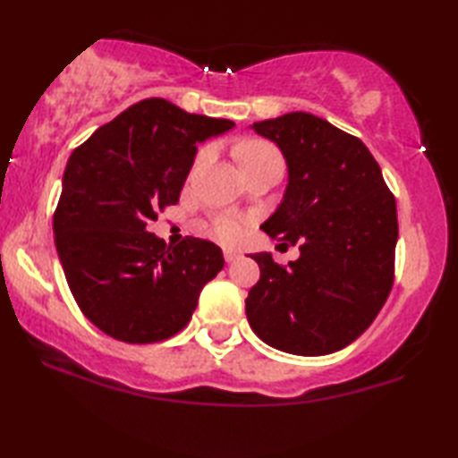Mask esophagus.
<instances>
[{
    "label": "esophagus",
    "instance_id": "34e87169",
    "mask_svg": "<svg viewBox=\"0 0 458 458\" xmlns=\"http://www.w3.org/2000/svg\"><path fill=\"white\" fill-rule=\"evenodd\" d=\"M224 259H226V262H234L240 259V254L236 250H230V248H226V250H224Z\"/></svg>",
    "mask_w": 458,
    "mask_h": 458
}]
</instances>
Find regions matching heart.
<instances>
[{"label": "heart", "instance_id": "b5f03b06", "mask_svg": "<svg viewBox=\"0 0 458 458\" xmlns=\"http://www.w3.org/2000/svg\"><path fill=\"white\" fill-rule=\"evenodd\" d=\"M236 155L240 164H242V169L259 165L270 157H281V153H278V149L273 143L260 141V139H252V141L240 143L236 147ZM210 157H212V149H201L196 157V167L204 165ZM248 228H250V220L244 218V216L224 214L214 222L212 232L214 236L224 244H240L246 238Z\"/></svg>", "mask_w": 458, "mask_h": 458}]
</instances>
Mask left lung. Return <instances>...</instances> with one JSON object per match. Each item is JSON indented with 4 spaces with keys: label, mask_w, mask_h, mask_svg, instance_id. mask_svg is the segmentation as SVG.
<instances>
[{
    "label": "left lung",
    "mask_w": 458,
    "mask_h": 458,
    "mask_svg": "<svg viewBox=\"0 0 458 458\" xmlns=\"http://www.w3.org/2000/svg\"><path fill=\"white\" fill-rule=\"evenodd\" d=\"M289 165V185L262 224L301 257L278 265L254 254L260 281L246 299L252 331L275 350H344L376 319L394 284L398 216L382 169L358 137L309 113L254 123ZM281 244V246H283Z\"/></svg>",
    "instance_id": "obj_1"
}]
</instances>
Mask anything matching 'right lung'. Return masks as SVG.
Instances as JSON below:
<instances>
[{
	"label": "right lung",
	"mask_w": 458,
	"mask_h": 458,
	"mask_svg": "<svg viewBox=\"0 0 458 458\" xmlns=\"http://www.w3.org/2000/svg\"><path fill=\"white\" fill-rule=\"evenodd\" d=\"M232 127L145 98L71 155L54 240L76 305L106 335L125 344L175 335L222 270V250L210 240L188 236L172 248L149 226L180 199L196 143Z\"/></svg>",
	"instance_id": "add662e5"
}]
</instances>
